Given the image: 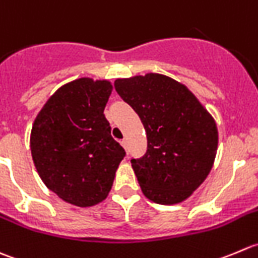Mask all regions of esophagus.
Returning a JSON list of instances; mask_svg holds the SVG:
<instances>
[{
  "label": "esophagus",
  "instance_id": "obj_1",
  "mask_svg": "<svg viewBox=\"0 0 258 258\" xmlns=\"http://www.w3.org/2000/svg\"><path fill=\"white\" fill-rule=\"evenodd\" d=\"M121 145L124 147V149L126 150V153H129V147H128V142L126 140H121Z\"/></svg>",
  "mask_w": 258,
  "mask_h": 258
}]
</instances>
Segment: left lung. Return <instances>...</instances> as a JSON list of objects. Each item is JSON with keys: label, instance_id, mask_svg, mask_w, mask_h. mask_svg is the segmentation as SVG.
<instances>
[{"label": "left lung", "instance_id": "obj_1", "mask_svg": "<svg viewBox=\"0 0 258 258\" xmlns=\"http://www.w3.org/2000/svg\"><path fill=\"white\" fill-rule=\"evenodd\" d=\"M114 86L147 132V152L130 160L142 192L159 205L187 200L215 162L218 132L211 114L184 85L160 74L118 79Z\"/></svg>", "mask_w": 258, "mask_h": 258}]
</instances>
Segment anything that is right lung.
Instances as JSON below:
<instances>
[{
    "label": "right lung",
    "instance_id": "right-lung-1",
    "mask_svg": "<svg viewBox=\"0 0 258 258\" xmlns=\"http://www.w3.org/2000/svg\"><path fill=\"white\" fill-rule=\"evenodd\" d=\"M111 90L106 80L71 81L46 101L32 125L30 147L40 178L78 207L105 200L125 157L104 115Z\"/></svg>",
    "mask_w": 258,
    "mask_h": 258
}]
</instances>
